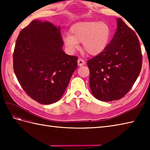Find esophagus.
Returning <instances> with one entry per match:
<instances>
[{"label":"esophagus","mask_w":150,"mask_h":150,"mask_svg":"<svg viewBox=\"0 0 150 150\" xmlns=\"http://www.w3.org/2000/svg\"><path fill=\"white\" fill-rule=\"evenodd\" d=\"M77 62H78V66H82L85 64V62L84 60H82V59H79L77 60Z\"/></svg>","instance_id":"esophagus-1"}]
</instances>
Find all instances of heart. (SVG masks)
Masks as SVG:
<instances>
[{"mask_svg": "<svg viewBox=\"0 0 150 150\" xmlns=\"http://www.w3.org/2000/svg\"><path fill=\"white\" fill-rule=\"evenodd\" d=\"M111 28L105 21H81L73 24L69 35L63 37V43L69 53H74L82 43V49L90 55H98L110 42Z\"/></svg>", "mask_w": 150, "mask_h": 150, "instance_id": "b5f03b06", "label": "heart"}]
</instances>
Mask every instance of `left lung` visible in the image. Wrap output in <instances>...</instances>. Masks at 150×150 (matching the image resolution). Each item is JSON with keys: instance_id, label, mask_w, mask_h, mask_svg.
<instances>
[{"instance_id": "1", "label": "left lung", "mask_w": 150, "mask_h": 150, "mask_svg": "<svg viewBox=\"0 0 150 150\" xmlns=\"http://www.w3.org/2000/svg\"><path fill=\"white\" fill-rule=\"evenodd\" d=\"M112 40L103 52L89 60L90 86L97 99L122 98L133 86L142 67L140 42L134 31L120 18Z\"/></svg>"}]
</instances>
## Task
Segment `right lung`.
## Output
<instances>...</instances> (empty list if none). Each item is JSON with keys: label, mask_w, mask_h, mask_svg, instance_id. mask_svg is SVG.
Masks as SVG:
<instances>
[{"label": "right lung", "mask_w": 150, "mask_h": 150, "mask_svg": "<svg viewBox=\"0 0 150 150\" xmlns=\"http://www.w3.org/2000/svg\"><path fill=\"white\" fill-rule=\"evenodd\" d=\"M60 26L34 20L16 41L13 69L23 90L42 104L59 100L77 68L78 57L64 52Z\"/></svg>", "instance_id": "add662e5"}]
</instances>
